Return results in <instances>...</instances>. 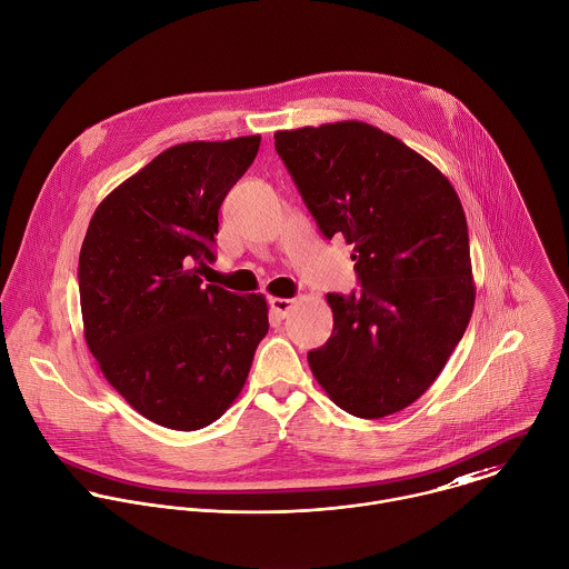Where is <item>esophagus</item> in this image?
Returning a JSON list of instances; mask_svg holds the SVG:
<instances>
[{"label":"esophagus","instance_id":"esophagus-1","mask_svg":"<svg viewBox=\"0 0 569 569\" xmlns=\"http://www.w3.org/2000/svg\"><path fill=\"white\" fill-rule=\"evenodd\" d=\"M293 302L296 300L289 298H269V307L278 318H287V313L293 309Z\"/></svg>","mask_w":569,"mask_h":569}]
</instances>
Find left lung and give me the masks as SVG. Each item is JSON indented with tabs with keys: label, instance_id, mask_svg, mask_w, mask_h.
Here are the masks:
<instances>
[{
	"label": "left lung",
	"instance_id": "8db88e82",
	"mask_svg": "<svg viewBox=\"0 0 569 569\" xmlns=\"http://www.w3.org/2000/svg\"><path fill=\"white\" fill-rule=\"evenodd\" d=\"M273 139L320 231L353 247L362 284L327 296L333 333L309 367L342 410L399 412L443 371L475 309L461 200L430 161L362 121Z\"/></svg>",
	"mask_w": 569,
	"mask_h": 569
}]
</instances>
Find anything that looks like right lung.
Returning a JSON list of instances; mask_svg holds the SVG:
<instances>
[{
  "label": "right lung",
  "instance_id": "right-lung-1",
  "mask_svg": "<svg viewBox=\"0 0 569 569\" xmlns=\"http://www.w3.org/2000/svg\"><path fill=\"white\" fill-rule=\"evenodd\" d=\"M258 148V134L168 148L99 202L81 244L88 349L137 412L172 430L204 428L233 403L269 331L264 296L198 276Z\"/></svg>",
  "mask_w": 569,
  "mask_h": 569
}]
</instances>
